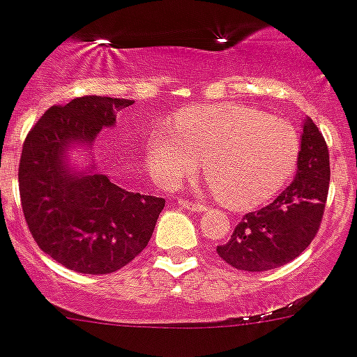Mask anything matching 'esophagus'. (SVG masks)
I'll return each instance as SVG.
<instances>
[{
    "mask_svg": "<svg viewBox=\"0 0 357 357\" xmlns=\"http://www.w3.org/2000/svg\"><path fill=\"white\" fill-rule=\"evenodd\" d=\"M178 204L181 205V207L188 208V211H194V213H202V211H205V205L204 204H198V202H188V199H178Z\"/></svg>",
    "mask_w": 357,
    "mask_h": 357,
    "instance_id": "1",
    "label": "esophagus"
}]
</instances>
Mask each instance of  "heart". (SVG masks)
<instances>
[{
  "label": "heart",
  "instance_id": "b5f03b06",
  "mask_svg": "<svg viewBox=\"0 0 357 357\" xmlns=\"http://www.w3.org/2000/svg\"><path fill=\"white\" fill-rule=\"evenodd\" d=\"M174 129L155 126L146 137L150 172L167 188L196 174L204 161L208 187L227 207L266 204L291 178L301 153L295 128L253 106H190L176 113Z\"/></svg>",
  "mask_w": 357,
  "mask_h": 357
}]
</instances>
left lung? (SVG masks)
Listing matches in <instances>:
<instances>
[{
	"instance_id": "obj_1",
	"label": "left lung",
	"mask_w": 357,
	"mask_h": 357,
	"mask_svg": "<svg viewBox=\"0 0 357 357\" xmlns=\"http://www.w3.org/2000/svg\"><path fill=\"white\" fill-rule=\"evenodd\" d=\"M328 185V146L306 117L295 179L273 204L245 214L227 244L216 248L218 255L242 271H268L297 259L319 231Z\"/></svg>"
}]
</instances>
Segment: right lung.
<instances>
[{
	"instance_id": "obj_1",
	"label": "right lung",
	"mask_w": 357,
	"mask_h": 357,
	"mask_svg": "<svg viewBox=\"0 0 357 357\" xmlns=\"http://www.w3.org/2000/svg\"><path fill=\"white\" fill-rule=\"evenodd\" d=\"M128 98H73L53 106L27 133L20 158V198L38 248L78 273L106 275L124 268L146 245L163 198L115 185L97 165L73 170V146L91 152L98 132L117 123Z\"/></svg>"
}]
</instances>
